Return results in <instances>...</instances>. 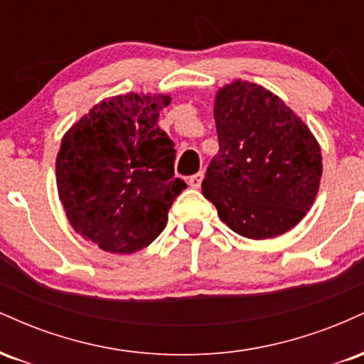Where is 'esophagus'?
Listing matches in <instances>:
<instances>
[{
    "instance_id": "1",
    "label": "esophagus",
    "mask_w": 364,
    "mask_h": 364,
    "mask_svg": "<svg viewBox=\"0 0 364 364\" xmlns=\"http://www.w3.org/2000/svg\"><path fill=\"white\" fill-rule=\"evenodd\" d=\"M202 179H203V173H196L191 178H188V185L191 188H200V185H202Z\"/></svg>"
}]
</instances>
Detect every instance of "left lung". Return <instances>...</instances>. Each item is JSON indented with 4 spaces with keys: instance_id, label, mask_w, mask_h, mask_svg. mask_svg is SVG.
Returning a JSON list of instances; mask_svg holds the SVG:
<instances>
[{
    "instance_id": "obj_1",
    "label": "left lung",
    "mask_w": 364,
    "mask_h": 364,
    "mask_svg": "<svg viewBox=\"0 0 364 364\" xmlns=\"http://www.w3.org/2000/svg\"><path fill=\"white\" fill-rule=\"evenodd\" d=\"M219 152L202 191L240 236L269 240L301 223L318 193L321 152L306 123L279 95L235 80L215 94Z\"/></svg>"
}]
</instances>
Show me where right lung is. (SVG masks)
I'll use <instances>...</instances> for the list:
<instances>
[{"label":"right lung","instance_id":"right-lung-1","mask_svg":"<svg viewBox=\"0 0 364 364\" xmlns=\"http://www.w3.org/2000/svg\"><path fill=\"white\" fill-rule=\"evenodd\" d=\"M169 102L135 92L104 99L63 135L58 195L75 231L104 252L149 246L186 188L174 178V141L157 124Z\"/></svg>","mask_w":364,"mask_h":364}]
</instances>
